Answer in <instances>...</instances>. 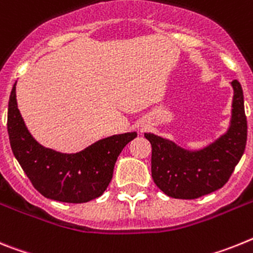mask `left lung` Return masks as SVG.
Instances as JSON below:
<instances>
[{
    "label": "left lung",
    "instance_id": "obj_1",
    "mask_svg": "<svg viewBox=\"0 0 253 253\" xmlns=\"http://www.w3.org/2000/svg\"><path fill=\"white\" fill-rule=\"evenodd\" d=\"M230 84L234 90L230 126L206 148L190 151L170 140L145 133L151 144V177L169 197L192 200L219 190L242 158L247 142L243 91L237 80Z\"/></svg>",
    "mask_w": 253,
    "mask_h": 253
}]
</instances>
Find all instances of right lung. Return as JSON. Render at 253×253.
<instances>
[{"instance_id":"right-lung-1","label":"right lung","mask_w":253,"mask_h":253,"mask_svg":"<svg viewBox=\"0 0 253 253\" xmlns=\"http://www.w3.org/2000/svg\"><path fill=\"white\" fill-rule=\"evenodd\" d=\"M7 131L12 153L35 190L47 199L70 204L99 197L113 177L118 155L137 136L113 135L76 154L44 148L33 139L17 109L16 83L8 100Z\"/></svg>"}]
</instances>
